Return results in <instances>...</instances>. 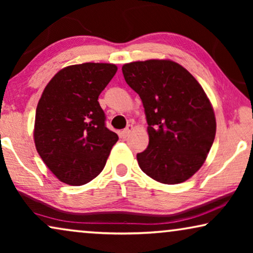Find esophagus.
I'll list each match as a JSON object with an SVG mask.
<instances>
[{"mask_svg":"<svg viewBox=\"0 0 253 253\" xmlns=\"http://www.w3.org/2000/svg\"><path fill=\"white\" fill-rule=\"evenodd\" d=\"M132 129H133V126H127L126 127V129L121 131V137L126 138V137L129 136V134H130L131 131H132Z\"/></svg>","mask_w":253,"mask_h":253,"instance_id":"1","label":"esophagus"}]
</instances>
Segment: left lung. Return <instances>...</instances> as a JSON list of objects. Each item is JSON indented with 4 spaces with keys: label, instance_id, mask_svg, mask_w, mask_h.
Masks as SVG:
<instances>
[{
    "label": "left lung",
    "instance_id": "1",
    "mask_svg": "<svg viewBox=\"0 0 253 253\" xmlns=\"http://www.w3.org/2000/svg\"><path fill=\"white\" fill-rule=\"evenodd\" d=\"M126 84L140 96L150 143L137 154L145 174L165 184L191 177L206 160L216 122L206 93L176 62L148 60L124 64Z\"/></svg>",
    "mask_w": 253,
    "mask_h": 253
}]
</instances>
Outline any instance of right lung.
I'll return each mask as SVG.
<instances>
[{
  "mask_svg": "<svg viewBox=\"0 0 253 253\" xmlns=\"http://www.w3.org/2000/svg\"><path fill=\"white\" fill-rule=\"evenodd\" d=\"M109 63H83L62 69L38 103L34 143L50 171L69 185H83L105 167L119 136L106 126L98 101L115 76Z\"/></svg>",
  "mask_w": 253,
  "mask_h": 253,
  "instance_id": "obj_1",
  "label": "right lung"
}]
</instances>
